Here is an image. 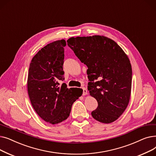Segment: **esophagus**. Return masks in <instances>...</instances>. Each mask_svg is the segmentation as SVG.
<instances>
[{
    "instance_id": "obj_1",
    "label": "esophagus",
    "mask_w": 156,
    "mask_h": 156,
    "mask_svg": "<svg viewBox=\"0 0 156 156\" xmlns=\"http://www.w3.org/2000/svg\"><path fill=\"white\" fill-rule=\"evenodd\" d=\"M83 95L84 96V95H86L87 94V91L86 90V88H85L84 87H83Z\"/></svg>"
}]
</instances>
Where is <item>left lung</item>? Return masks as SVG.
<instances>
[{
	"label": "left lung",
	"instance_id": "1",
	"mask_svg": "<svg viewBox=\"0 0 156 156\" xmlns=\"http://www.w3.org/2000/svg\"><path fill=\"white\" fill-rule=\"evenodd\" d=\"M67 44L88 68V91L98 101L93 117L105 124L115 121L130 99L132 69L128 56L115 41L104 36L71 37Z\"/></svg>",
	"mask_w": 156,
	"mask_h": 156
}]
</instances>
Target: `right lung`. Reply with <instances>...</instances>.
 <instances>
[{
  "mask_svg": "<svg viewBox=\"0 0 156 156\" xmlns=\"http://www.w3.org/2000/svg\"><path fill=\"white\" fill-rule=\"evenodd\" d=\"M64 39L48 44L32 58L27 80L28 93L32 105L42 119L52 124L67 119L72 106L82 95L83 90L67 88L63 80Z\"/></svg>",
  "mask_w": 156,
  "mask_h": 156,
  "instance_id": "add662e5",
  "label": "right lung"
}]
</instances>
